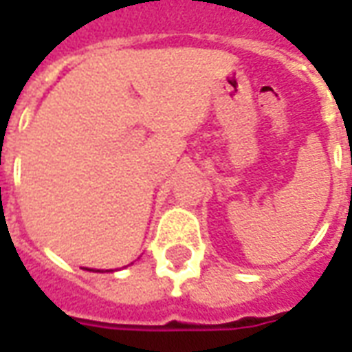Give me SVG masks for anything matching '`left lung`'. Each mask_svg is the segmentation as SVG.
Instances as JSON below:
<instances>
[{"label": "left lung", "mask_w": 352, "mask_h": 352, "mask_svg": "<svg viewBox=\"0 0 352 352\" xmlns=\"http://www.w3.org/2000/svg\"><path fill=\"white\" fill-rule=\"evenodd\" d=\"M351 162H352V158H351Z\"/></svg>", "instance_id": "1"}]
</instances>
